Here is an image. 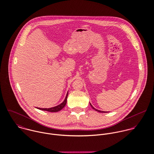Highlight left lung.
<instances>
[{
	"label": "left lung",
	"instance_id": "left-lung-1",
	"mask_svg": "<svg viewBox=\"0 0 154 154\" xmlns=\"http://www.w3.org/2000/svg\"><path fill=\"white\" fill-rule=\"evenodd\" d=\"M90 105H91V107L93 109H94L95 110H96V111H97V112H102V113H106V112H104V111H101V110H97V109H96V108H94L93 106H92V104L90 103Z\"/></svg>",
	"mask_w": 154,
	"mask_h": 154
}]
</instances>
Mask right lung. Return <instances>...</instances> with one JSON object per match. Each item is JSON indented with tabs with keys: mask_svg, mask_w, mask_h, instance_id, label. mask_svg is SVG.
<instances>
[{
	"mask_svg": "<svg viewBox=\"0 0 154 154\" xmlns=\"http://www.w3.org/2000/svg\"><path fill=\"white\" fill-rule=\"evenodd\" d=\"M67 96H68V92L66 94V98L64 99V100L61 103V104L56 106H54V107H50V108H40V107H36L38 108V109H40V110H45V111H48V112H58L60 110H61L66 104V103H67Z\"/></svg>",
	"mask_w": 154,
	"mask_h": 154,
	"instance_id": "obj_1",
	"label": "right lung"
}]
</instances>
